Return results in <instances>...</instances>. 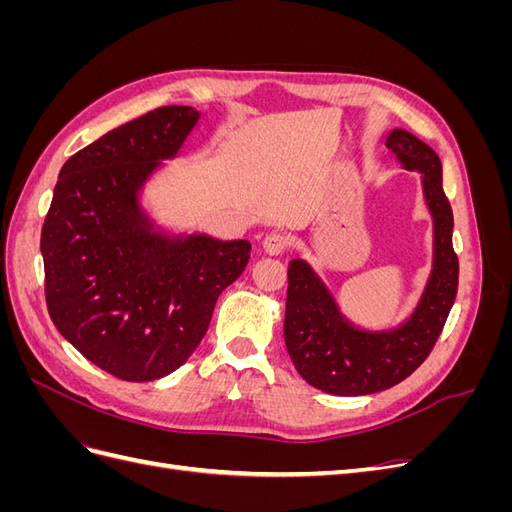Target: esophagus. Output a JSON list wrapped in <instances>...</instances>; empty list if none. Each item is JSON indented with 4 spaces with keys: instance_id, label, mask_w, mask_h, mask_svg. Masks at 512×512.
Listing matches in <instances>:
<instances>
[{
    "instance_id": "esophagus-1",
    "label": "esophagus",
    "mask_w": 512,
    "mask_h": 512,
    "mask_svg": "<svg viewBox=\"0 0 512 512\" xmlns=\"http://www.w3.org/2000/svg\"><path fill=\"white\" fill-rule=\"evenodd\" d=\"M286 245H288L286 237L277 235V232H271V235L262 239V250H265V254L269 256H280L286 250Z\"/></svg>"
}]
</instances>
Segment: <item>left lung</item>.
<instances>
[{
	"mask_svg": "<svg viewBox=\"0 0 512 512\" xmlns=\"http://www.w3.org/2000/svg\"><path fill=\"white\" fill-rule=\"evenodd\" d=\"M397 166L421 175L431 215V269L412 312L391 327L356 324L320 271L303 258L288 262L284 339L301 378L329 395L359 397L391 389L421 365L455 303L459 262L453 250V209L442 188V162L404 128L386 134Z\"/></svg>",
	"mask_w": 512,
	"mask_h": 512,
	"instance_id": "left-lung-1",
	"label": "left lung"
}]
</instances>
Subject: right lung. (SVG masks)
<instances>
[{
	"label": "right lung",
	"mask_w": 512,
	"mask_h": 512,
	"mask_svg": "<svg viewBox=\"0 0 512 512\" xmlns=\"http://www.w3.org/2000/svg\"><path fill=\"white\" fill-rule=\"evenodd\" d=\"M200 117L192 106H162L74 153L42 226L53 324L121 380H158L188 361L250 260V241L164 226L145 203Z\"/></svg>",
	"instance_id": "add662e5"
}]
</instances>
